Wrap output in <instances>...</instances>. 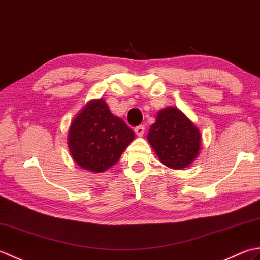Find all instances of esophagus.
I'll return each instance as SVG.
<instances>
[{"mask_svg":"<svg viewBox=\"0 0 260 260\" xmlns=\"http://www.w3.org/2000/svg\"><path fill=\"white\" fill-rule=\"evenodd\" d=\"M134 131H135V133H136L137 136H143V135H144V132H145V126L144 125L136 126Z\"/></svg>","mask_w":260,"mask_h":260,"instance_id":"34e87169","label":"esophagus"}]
</instances>
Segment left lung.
<instances>
[{
  "instance_id": "left-lung-1",
  "label": "left lung",
  "mask_w": 260,
  "mask_h": 260,
  "mask_svg": "<svg viewBox=\"0 0 260 260\" xmlns=\"http://www.w3.org/2000/svg\"><path fill=\"white\" fill-rule=\"evenodd\" d=\"M159 161L170 169L190 165L200 153L201 134L194 124L175 107L159 110L147 134Z\"/></svg>"
}]
</instances>
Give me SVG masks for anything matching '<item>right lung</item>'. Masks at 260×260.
I'll return each instance as SVG.
<instances>
[{"label": "right lung", "mask_w": 260, "mask_h": 260, "mask_svg": "<svg viewBox=\"0 0 260 260\" xmlns=\"http://www.w3.org/2000/svg\"><path fill=\"white\" fill-rule=\"evenodd\" d=\"M134 137V132L110 113L104 99H93L71 123L68 146L80 168L101 173L118 162Z\"/></svg>", "instance_id": "obj_1"}]
</instances>
